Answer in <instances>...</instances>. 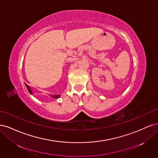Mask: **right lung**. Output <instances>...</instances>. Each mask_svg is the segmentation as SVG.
<instances>
[{
  "label": "right lung",
  "instance_id": "right-lung-1",
  "mask_svg": "<svg viewBox=\"0 0 158 158\" xmlns=\"http://www.w3.org/2000/svg\"><path fill=\"white\" fill-rule=\"evenodd\" d=\"M25 86H26V87H27V89L28 91L29 92V93L32 94V91H31V89H30L29 86L27 84H25ZM52 97L53 98H59V97H60V95H57V96H52Z\"/></svg>",
  "mask_w": 158,
  "mask_h": 158
}]
</instances>
